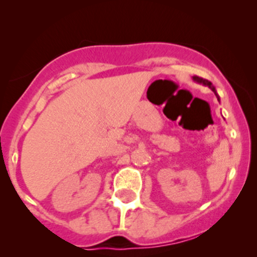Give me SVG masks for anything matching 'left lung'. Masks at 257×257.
Here are the masks:
<instances>
[{
    "label": "left lung",
    "mask_w": 257,
    "mask_h": 257,
    "mask_svg": "<svg viewBox=\"0 0 257 257\" xmlns=\"http://www.w3.org/2000/svg\"><path fill=\"white\" fill-rule=\"evenodd\" d=\"M192 79H193L194 82H197V83L203 84V85H205V87H209V88H210V89L213 90L214 93H215V95H216L217 100H219V101H220V96H219V94L216 93V89H215V87L213 85V83H211V82H209L208 79H204V78H202V77H198V76H193Z\"/></svg>",
    "instance_id": "obj_1"
}]
</instances>
